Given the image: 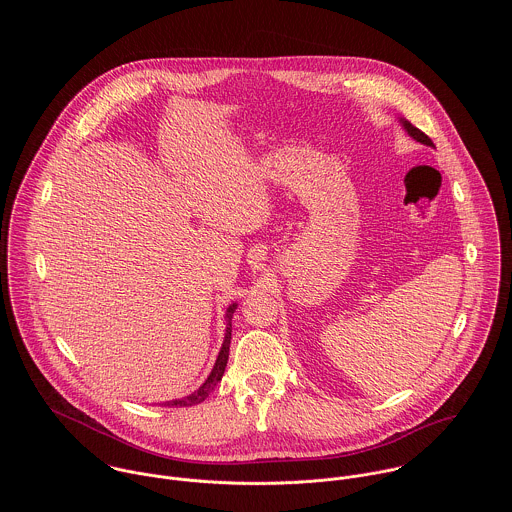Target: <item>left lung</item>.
<instances>
[{
	"label": "left lung",
	"instance_id": "1",
	"mask_svg": "<svg viewBox=\"0 0 512 512\" xmlns=\"http://www.w3.org/2000/svg\"><path fill=\"white\" fill-rule=\"evenodd\" d=\"M400 124L404 126V130L408 132V136H410V138H414L416 142H420V144H424V146L434 147V142H432V140H430V138H428V136H426L422 130H418L416 126H412L408 120L400 118Z\"/></svg>",
	"mask_w": 512,
	"mask_h": 512
}]
</instances>
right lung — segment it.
Masks as SVG:
<instances>
[{"label":"right lung","instance_id":"1","mask_svg":"<svg viewBox=\"0 0 512 512\" xmlns=\"http://www.w3.org/2000/svg\"><path fill=\"white\" fill-rule=\"evenodd\" d=\"M236 311V303L228 305L226 309V333H224V341H222V347H220L219 357H217V363L213 366L209 378L189 396L185 398H179V400H171V402H165V406H195V404H201L213 390L215 386L222 380V374H224V368L228 363V349H230V339H232V313Z\"/></svg>","mask_w":512,"mask_h":512}]
</instances>
